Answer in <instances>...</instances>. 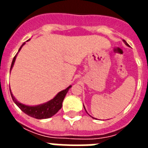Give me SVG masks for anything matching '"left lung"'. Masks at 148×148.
Returning a JSON list of instances; mask_svg holds the SVG:
<instances>
[{"instance_id":"left-lung-1","label":"left lung","mask_w":148,"mask_h":148,"mask_svg":"<svg viewBox=\"0 0 148 148\" xmlns=\"http://www.w3.org/2000/svg\"><path fill=\"white\" fill-rule=\"evenodd\" d=\"M123 41H124V44H125V45H126L127 46H129V45H128V44H127V43L126 41H125V40H123ZM84 109H85V108H84ZM85 110H86V109H85Z\"/></svg>"}]
</instances>
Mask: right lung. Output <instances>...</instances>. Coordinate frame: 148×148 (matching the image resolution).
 <instances>
[{
    "label": "right lung",
    "instance_id": "1",
    "mask_svg": "<svg viewBox=\"0 0 148 148\" xmlns=\"http://www.w3.org/2000/svg\"><path fill=\"white\" fill-rule=\"evenodd\" d=\"M24 44H25V43H24V44L21 45V47H20L18 52L20 51V50L21 49V47L24 46ZM18 52H17V53H18ZM17 55V53L14 56V58L13 59L12 63H11V66H10V71H11L13 66H14V64L15 62ZM71 88V85H70L69 87H67L65 90H61L60 92L58 93V95H56L55 97H53V99H51V101L37 106H27L25 105V104H23V103H20V102H18V101H17V99L14 97V95H13V94L11 93V90H10V95H11V97H12L14 102L17 104V107H18L23 112H24L26 114L29 115V116H31V117L37 118V119H47V118H49V117L53 116V115L55 114L56 113H58V110L61 108V107H62L63 101H64L65 96L67 95V91L69 90V89Z\"/></svg>",
    "mask_w": 148,
    "mask_h": 148
}]
</instances>
